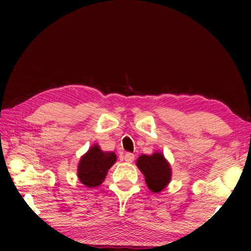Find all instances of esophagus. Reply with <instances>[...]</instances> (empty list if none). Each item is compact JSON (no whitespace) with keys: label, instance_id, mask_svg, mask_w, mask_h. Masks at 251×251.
<instances>
[{"label":"esophagus","instance_id":"obj_1","mask_svg":"<svg viewBox=\"0 0 251 251\" xmlns=\"http://www.w3.org/2000/svg\"><path fill=\"white\" fill-rule=\"evenodd\" d=\"M135 160V154L132 153H126L125 155V161H126V162H132V161Z\"/></svg>","mask_w":251,"mask_h":251}]
</instances>
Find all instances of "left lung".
<instances>
[{
    "instance_id": "left-lung-1",
    "label": "left lung",
    "mask_w": 251,
    "mask_h": 251,
    "mask_svg": "<svg viewBox=\"0 0 251 251\" xmlns=\"http://www.w3.org/2000/svg\"><path fill=\"white\" fill-rule=\"evenodd\" d=\"M137 166L145 176L147 186L152 192L159 193L170 181L171 169L161 153H154L153 155L144 154L137 160Z\"/></svg>"
}]
</instances>
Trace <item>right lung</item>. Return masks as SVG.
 I'll use <instances>...</instances> for the list:
<instances>
[{
	"instance_id": "right-lung-1",
	"label": "right lung",
	"mask_w": 251,
	"mask_h": 251,
	"mask_svg": "<svg viewBox=\"0 0 251 251\" xmlns=\"http://www.w3.org/2000/svg\"><path fill=\"white\" fill-rule=\"evenodd\" d=\"M115 161L116 155L113 152H102L98 145L91 147L78 163L77 176L80 181L88 187L99 186Z\"/></svg>"
}]
</instances>
